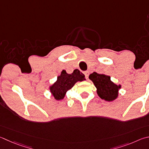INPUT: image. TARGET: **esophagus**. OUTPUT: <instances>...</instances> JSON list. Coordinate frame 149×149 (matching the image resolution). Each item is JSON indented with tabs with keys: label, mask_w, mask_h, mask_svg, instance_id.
I'll return each instance as SVG.
<instances>
[{
	"label": "esophagus",
	"mask_w": 149,
	"mask_h": 149,
	"mask_svg": "<svg viewBox=\"0 0 149 149\" xmlns=\"http://www.w3.org/2000/svg\"><path fill=\"white\" fill-rule=\"evenodd\" d=\"M84 74H85V75L86 79H88V75H89V72H84Z\"/></svg>",
	"instance_id": "34e87169"
}]
</instances>
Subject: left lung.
Segmentation results:
<instances>
[{"label":"left lung","instance_id":"left-lung-1","mask_svg":"<svg viewBox=\"0 0 149 149\" xmlns=\"http://www.w3.org/2000/svg\"><path fill=\"white\" fill-rule=\"evenodd\" d=\"M88 77L95 85L97 93L102 99L110 102L117 98L118 91L120 85L117 86L113 83L111 81L110 76L93 72Z\"/></svg>","mask_w":149,"mask_h":149}]
</instances>
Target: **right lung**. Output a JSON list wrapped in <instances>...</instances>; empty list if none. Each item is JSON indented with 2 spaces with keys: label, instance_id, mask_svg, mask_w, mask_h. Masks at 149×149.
Wrapping results in <instances>:
<instances>
[{
  "label": "right lung",
  "instance_id": "add662e5",
  "mask_svg": "<svg viewBox=\"0 0 149 149\" xmlns=\"http://www.w3.org/2000/svg\"><path fill=\"white\" fill-rule=\"evenodd\" d=\"M84 80H85V75L79 70H74L71 74H67L65 70H63L56 81L50 87L51 93L55 99L60 100L64 98L66 92L73 87L75 83Z\"/></svg>",
  "mask_w": 149,
  "mask_h": 149
}]
</instances>
